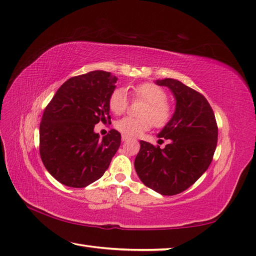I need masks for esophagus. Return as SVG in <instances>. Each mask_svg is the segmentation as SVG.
<instances>
[{
	"mask_svg": "<svg viewBox=\"0 0 256 256\" xmlns=\"http://www.w3.org/2000/svg\"><path fill=\"white\" fill-rule=\"evenodd\" d=\"M130 140L128 136H126V135H122V140H123V142H125V140Z\"/></svg>",
	"mask_w": 256,
	"mask_h": 256,
	"instance_id": "obj_1",
	"label": "esophagus"
}]
</instances>
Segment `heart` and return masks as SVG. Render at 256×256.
<instances>
[{
    "label": "heart",
    "instance_id": "obj_1",
    "mask_svg": "<svg viewBox=\"0 0 256 256\" xmlns=\"http://www.w3.org/2000/svg\"><path fill=\"white\" fill-rule=\"evenodd\" d=\"M134 94L136 99L146 102L142 111L143 118H123L116 123V128L123 135L130 138L140 136L154 125L156 128H162L170 121L172 116V108L168 102L165 90L160 86L150 82H145L134 88ZM128 106V94L123 89L114 90L108 98V108L114 114H123Z\"/></svg>",
    "mask_w": 256,
    "mask_h": 256
}]
</instances>
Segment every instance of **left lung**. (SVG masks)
<instances>
[{
	"label": "left lung",
	"instance_id": "1",
	"mask_svg": "<svg viewBox=\"0 0 256 256\" xmlns=\"http://www.w3.org/2000/svg\"><path fill=\"white\" fill-rule=\"evenodd\" d=\"M156 84L170 88L176 99L175 113L158 134L168 144L160 148L140 140L134 167L146 187L174 196L208 170L218 142V125L209 102L198 91L170 78Z\"/></svg>",
	"mask_w": 256,
	"mask_h": 256
}]
</instances>
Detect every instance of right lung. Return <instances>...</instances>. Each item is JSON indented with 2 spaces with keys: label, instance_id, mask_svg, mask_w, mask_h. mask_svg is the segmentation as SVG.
Masks as SVG:
<instances>
[{
  "label": "right lung",
  "instance_id": "right-lung-1",
  "mask_svg": "<svg viewBox=\"0 0 256 256\" xmlns=\"http://www.w3.org/2000/svg\"><path fill=\"white\" fill-rule=\"evenodd\" d=\"M118 78L96 70L62 84L48 103L40 126V154L50 175L64 186L84 188L101 178L121 144L111 130L100 140L99 122H111L108 98Z\"/></svg>",
  "mask_w": 256,
  "mask_h": 256
}]
</instances>
